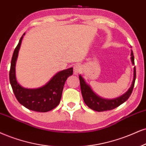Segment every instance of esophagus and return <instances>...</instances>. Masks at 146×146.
<instances>
[{
	"label": "esophagus",
	"instance_id": "obj_1",
	"mask_svg": "<svg viewBox=\"0 0 146 146\" xmlns=\"http://www.w3.org/2000/svg\"><path fill=\"white\" fill-rule=\"evenodd\" d=\"M80 70H81V66H80V65L79 64L74 65V72L76 74H77L80 72Z\"/></svg>",
	"mask_w": 146,
	"mask_h": 146
}]
</instances>
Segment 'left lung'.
Returning a JSON list of instances; mask_svg holds the SVG:
<instances>
[{
  "label": "left lung",
  "instance_id": "1",
  "mask_svg": "<svg viewBox=\"0 0 146 146\" xmlns=\"http://www.w3.org/2000/svg\"><path fill=\"white\" fill-rule=\"evenodd\" d=\"M131 60L132 64L134 65V55L132 50L131 51ZM135 78L136 70L135 66L133 71V80L131 87L129 88L128 91L118 98L112 99V100H108V99H104L97 95L93 91L91 87L86 82L81 75H79L80 89H81L82 98H83L84 103L89 108L98 111L111 110L116 108L120 105H121L122 104H123L124 102H125L130 97L131 94L132 93L133 89Z\"/></svg>",
  "mask_w": 146,
  "mask_h": 146
}]
</instances>
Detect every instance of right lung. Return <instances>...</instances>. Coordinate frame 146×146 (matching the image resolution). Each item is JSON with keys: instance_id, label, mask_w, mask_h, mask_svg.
<instances>
[{"instance_id": "obj_1", "label": "right lung", "mask_w": 146, "mask_h": 146, "mask_svg": "<svg viewBox=\"0 0 146 146\" xmlns=\"http://www.w3.org/2000/svg\"><path fill=\"white\" fill-rule=\"evenodd\" d=\"M24 35L25 33L21 37L13 54L9 72L11 85L15 98L21 105L30 110L46 112L59 105L65 82L68 77L72 75L73 68H68L55 74L47 83L40 88L27 89L21 87L16 78L15 66L21 40Z\"/></svg>"}]
</instances>
